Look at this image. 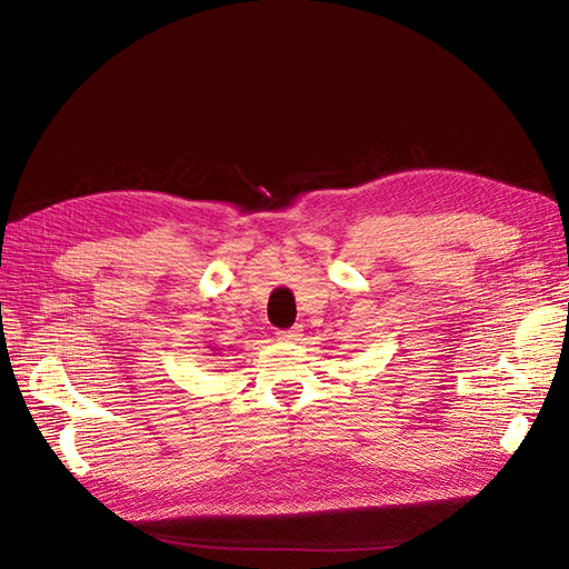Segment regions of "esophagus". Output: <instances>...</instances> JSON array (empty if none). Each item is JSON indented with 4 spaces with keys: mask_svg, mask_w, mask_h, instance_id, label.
<instances>
[{
    "mask_svg": "<svg viewBox=\"0 0 569 569\" xmlns=\"http://www.w3.org/2000/svg\"><path fill=\"white\" fill-rule=\"evenodd\" d=\"M280 341H299L301 339V327H289V330L278 332Z\"/></svg>",
    "mask_w": 569,
    "mask_h": 569,
    "instance_id": "34e87169",
    "label": "esophagus"
}]
</instances>
